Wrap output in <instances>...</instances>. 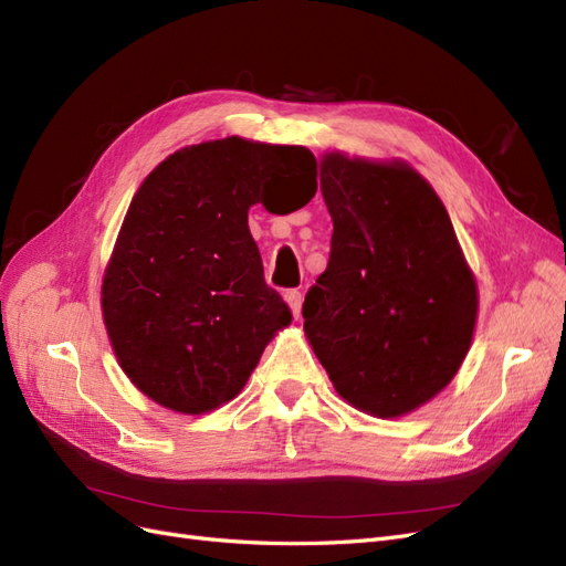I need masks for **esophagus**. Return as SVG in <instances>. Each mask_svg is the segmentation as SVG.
I'll use <instances>...</instances> for the list:
<instances>
[{
	"label": "esophagus",
	"instance_id": "1",
	"mask_svg": "<svg viewBox=\"0 0 566 566\" xmlns=\"http://www.w3.org/2000/svg\"><path fill=\"white\" fill-rule=\"evenodd\" d=\"M285 302L290 306V312H293V316L300 318V314H302V293H300V290H287Z\"/></svg>",
	"mask_w": 566,
	"mask_h": 566
}]
</instances>
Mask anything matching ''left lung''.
<instances>
[{"instance_id": "1", "label": "left lung", "mask_w": 566, "mask_h": 566, "mask_svg": "<svg viewBox=\"0 0 566 566\" xmlns=\"http://www.w3.org/2000/svg\"><path fill=\"white\" fill-rule=\"evenodd\" d=\"M318 175L333 241L302 306L304 335L349 406L403 418L465 361L476 279L441 198L406 160L328 150Z\"/></svg>"}]
</instances>
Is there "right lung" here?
I'll use <instances>...</instances> for the list:
<instances>
[{"mask_svg":"<svg viewBox=\"0 0 566 566\" xmlns=\"http://www.w3.org/2000/svg\"><path fill=\"white\" fill-rule=\"evenodd\" d=\"M310 153L227 136L184 146L142 181L101 281L113 354L148 399L202 416L235 399L264 347L290 325L287 304L264 281L248 227L271 188L316 193Z\"/></svg>","mask_w":566,"mask_h":566,"instance_id":"right-lung-1","label":"right lung"}]
</instances>
